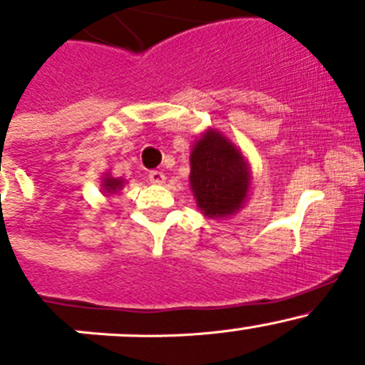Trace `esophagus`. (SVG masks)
Masks as SVG:
<instances>
[{"mask_svg": "<svg viewBox=\"0 0 365 365\" xmlns=\"http://www.w3.org/2000/svg\"><path fill=\"white\" fill-rule=\"evenodd\" d=\"M148 180L152 183H155V185H160V183L165 182V176H164V173H160V171H150Z\"/></svg>", "mask_w": 365, "mask_h": 365, "instance_id": "34e87169", "label": "esophagus"}]
</instances>
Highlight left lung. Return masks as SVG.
Returning a JSON list of instances; mask_svg holds the SVG:
<instances>
[{
	"instance_id": "left-lung-1",
	"label": "left lung",
	"mask_w": 365,
	"mask_h": 365,
	"mask_svg": "<svg viewBox=\"0 0 365 365\" xmlns=\"http://www.w3.org/2000/svg\"><path fill=\"white\" fill-rule=\"evenodd\" d=\"M190 189L208 219H224L242 208L251 189V171L240 150L208 128L190 152Z\"/></svg>"
}]
</instances>
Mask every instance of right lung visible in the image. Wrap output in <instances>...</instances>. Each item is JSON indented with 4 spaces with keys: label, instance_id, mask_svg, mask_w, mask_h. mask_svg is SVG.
<instances>
[{
    "label": "right lung",
    "instance_id": "right-lung-1",
    "mask_svg": "<svg viewBox=\"0 0 365 365\" xmlns=\"http://www.w3.org/2000/svg\"><path fill=\"white\" fill-rule=\"evenodd\" d=\"M123 180L121 178H113V176L106 175L104 178H102V192L106 194H113L116 192V190H120L121 187H123Z\"/></svg>",
    "mask_w": 365,
    "mask_h": 365
}]
</instances>
